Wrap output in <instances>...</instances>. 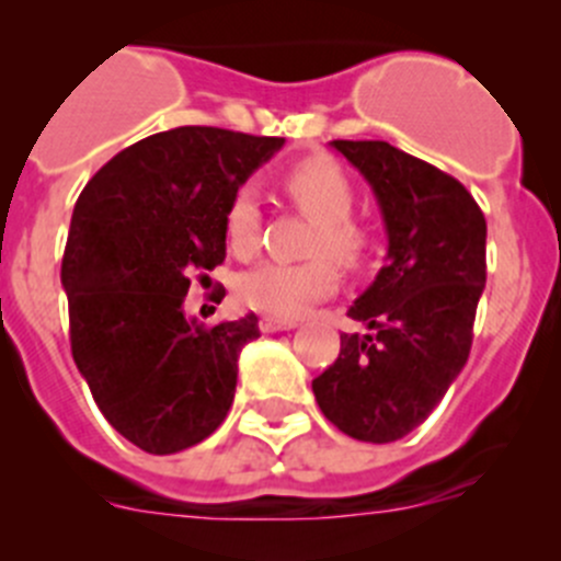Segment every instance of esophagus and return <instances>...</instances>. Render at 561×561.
<instances>
[{
    "instance_id": "esophagus-1",
    "label": "esophagus",
    "mask_w": 561,
    "mask_h": 561,
    "mask_svg": "<svg viewBox=\"0 0 561 561\" xmlns=\"http://www.w3.org/2000/svg\"><path fill=\"white\" fill-rule=\"evenodd\" d=\"M296 320H279V317H260V331L263 333H276V331H290L296 328Z\"/></svg>"
}]
</instances>
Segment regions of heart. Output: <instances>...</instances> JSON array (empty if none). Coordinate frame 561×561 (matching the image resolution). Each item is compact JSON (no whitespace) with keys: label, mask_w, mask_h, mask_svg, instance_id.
<instances>
[{"label":"heart","mask_w":561,"mask_h":561,"mask_svg":"<svg viewBox=\"0 0 561 561\" xmlns=\"http://www.w3.org/2000/svg\"><path fill=\"white\" fill-rule=\"evenodd\" d=\"M282 190L298 211L317 219L307 263H263L239 279V301L268 317L293 320L333 296L336 265L355 268L366 257L369 233L350 214L355 192L347 173L328 157H307L282 173ZM225 236L236 254H252L260 236V203L252 186H241L225 206Z\"/></svg>","instance_id":"1"}]
</instances>
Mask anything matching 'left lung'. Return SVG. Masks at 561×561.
I'll return each mask as SVG.
<instances>
[{
  "label": "left lung",
  "mask_w": 561,
  "mask_h": 561,
  "mask_svg": "<svg viewBox=\"0 0 561 561\" xmlns=\"http://www.w3.org/2000/svg\"><path fill=\"white\" fill-rule=\"evenodd\" d=\"M375 190L388 257L312 380L322 415L360 443H396L448 393L472 347L485 287V217L467 186L386 140H333Z\"/></svg>",
  "instance_id": "1"
}]
</instances>
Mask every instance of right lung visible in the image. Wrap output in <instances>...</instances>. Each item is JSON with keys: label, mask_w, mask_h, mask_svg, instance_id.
Segmentation results:
<instances>
[{"label": "right lung", "mask_w": 561, "mask_h": 561, "mask_svg": "<svg viewBox=\"0 0 561 561\" xmlns=\"http://www.w3.org/2000/svg\"><path fill=\"white\" fill-rule=\"evenodd\" d=\"M285 138L175 127L118 151L72 208L61 257L70 347L105 421L154 456L203 443L228 417L257 317L184 314L192 276L225 260V206Z\"/></svg>", "instance_id": "right-lung-1"}]
</instances>
